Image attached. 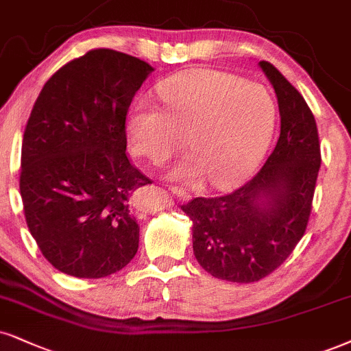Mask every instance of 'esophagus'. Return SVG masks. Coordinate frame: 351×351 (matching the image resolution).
I'll list each match as a JSON object with an SVG mask.
<instances>
[{
  "mask_svg": "<svg viewBox=\"0 0 351 351\" xmlns=\"http://www.w3.org/2000/svg\"><path fill=\"white\" fill-rule=\"evenodd\" d=\"M169 192L171 193H174V195H177L179 198H189L190 195L187 192H185L184 189H180V187H176V185H171V187H169Z\"/></svg>",
  "mask_w": 351,
  "mask_h": 351,
  "instance_id": "esophagus-1",
  "label": "esophagus"
}]
</instances>
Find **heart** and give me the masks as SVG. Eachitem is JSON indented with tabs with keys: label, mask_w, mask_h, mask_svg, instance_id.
Returning a JSON list of instances; mask_svg holds the SVG:
<instances>
[{
	"label": "heart",
	"mask_w": 351,
	"mask_h": 351,
	"mask_svg": "<svg viewBox=\"0 0 351 351\" xmlns=\"http://www.w3.org/2000/svg\"><path fill=\"white\" fill-rule=\"evenodd\" d=\"M158 93L164 109L136 101L127 133L132 149L154 164L167 161L185 135L190 153L171 167V179L192 184L208 176L216 187H229L262 158L275 125V102L263 84L192 70L162 81Z\"/></svg>",
	"instance_id": "b5f03b06"
}]
</instances>
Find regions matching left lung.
<instances>
[{
  "instance_id": "left-lung-1",
  "label": "left lung",
  "mask_w": 351,
  "mask_h": 351,
  "mask_svg": "<svg viewBox=\"0 0 351 351\" xmlns=\"http://www.w3.org/2000/svg\"><path fill=\"white\" fill-rule=\"evenodd\" d=\"M280 110L275 149L249 182L180 208L192 219L193 254L215 278L252 283L289 257L308 226L321 167L317 125L300 90L271 63L258 62Z\"/></svg>"
}]
</instances>
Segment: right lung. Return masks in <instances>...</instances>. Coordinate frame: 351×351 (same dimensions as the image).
<instances>
[{"instance_id": "obj_1", "label": "right lung", "mask_w": 351, "mask_h": 351, "mask_svg": "<svg viewBox=\"0 0 351 351\" xmlns=\"http://www.w3.org/2000/svg\"><path fill=\"white\" fill-rule=\"evenodd\" d=\"M154 68L96 49L47 81L25 125L19 189L43 257L76 278H104L135 257L138 189L151 184L130 162L127 112Z\"/></svg>"}]
</instances>
